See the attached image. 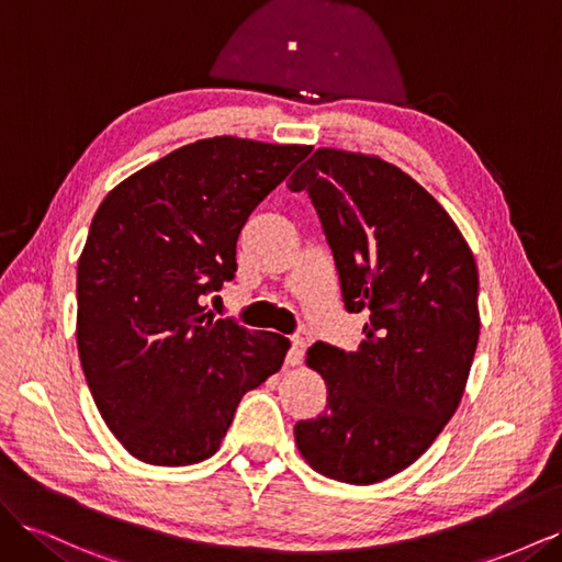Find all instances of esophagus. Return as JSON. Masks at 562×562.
<instances>
[{"label": "esophagus", "mask_w": 562, "mask_h": 562, "mask_svg": "<svg viewBox=\"0 0 562 562\" xmlns=\"http://www.w3.org/2000/svg\"><path fill=\"white\" fill-rule=\"evenodd\" d=\"M302 356H304V342L302 339H293L291 349H288V353H285V366L297 368L302 363Z\"/></svg>", "instance_id": "34e87169"}]
</instances>
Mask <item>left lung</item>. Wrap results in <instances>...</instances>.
Instances as JSON below:
<instances>
[{"instance_id": "obj_1", "label": "left lung", "mask_w": 562, "mask_h": 562, "mask_svg": "<svg viewBox=\"0 0 562 562\" xmlns=\"http://www.w3.org/2000/svg\"><path fill=\"white\" fill-rule=\"evenodd\" d=\"M288 187L312 196L345 307L370 314L356 351H307L328 405L295 424V443L326 479L382 483L431 448L464 396L481 333L479 267L446 209L375 155L318 147Z\"/></svg>"}]
</instances>
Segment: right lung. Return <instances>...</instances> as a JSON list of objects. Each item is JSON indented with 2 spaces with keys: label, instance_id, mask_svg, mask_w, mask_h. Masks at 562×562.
<instances>
[{
  "label": "right lung",
  "instance_id": "1",
  "mask_svg": "<svg viewBox=\"0 0 562 562\" xmlns=\"http://www.w3.org/2000/svg\"><path fill=\"white\" fill-rule=\"evenodd\" d=\"M307 155L215 135L98 206L77 267V349L98 413L140 462L209 459L246 391L281 370L285 337L213 318L201 295L234 277L248 215Z\"/></svg>",
  "mask_w": 562,
  "mask_h": 562
}]
</instances>
